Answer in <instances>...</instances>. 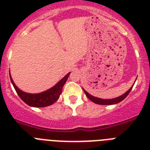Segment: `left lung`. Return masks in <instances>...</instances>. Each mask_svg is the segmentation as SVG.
<instances>
[{
	"label": "left lung",
	"instance_id": "obj_1",
	"mask_svg": "<svg viewBox=\"0 0 150 150\" xmlns=\"http://www.w3.org/2000/svg\"><path fill=\"white\" fill-rule=\"evenodd\" d=\"M135 81H136V80H135ZM132 87L133 86L131 87V88H130L129 89L125 92V93L123 94L122 95H121V96L120 97H117V98H112V99L98 98H96V97H94L92 96V95H91L89 93H88L86 90L83 89V91H84L85 94H86V95L87 96V98H88L89 100H91L92 102L95 103V104H100V105H111V104H118V103L121 102L122 100H124V99L128 96V94L130 93V91H132Z\"/></svg>",
	"mask_w": 150,
	"mask_h": 150
}]
</instances>
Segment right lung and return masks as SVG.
<instances>
[{"label":"right lung","instance_id":"1","mask_svg":"<svg viewBox=\"0 0 150 150\" xmlns=\"http://www.w3.org/2000/svg\"><path fill=\"white\" fill-rule=\"evenodd\" d=\"M70 74L71 73H68L64 77L62 78L60 81L56 85H55L52 88L38 94H30L24 92L22 90L19 89L16 86L15 83H13V80L12 79L11 76H10V77L12 84L13 85V87L15 88L16 91L17 92L18 96L20 97V98L25 104L30 106V107H44L54 104L59 98V96L62 94V88H63L64 85L65 84Z\"/></svg>","mask_w":150,"mask_h":150}]
</instances>
